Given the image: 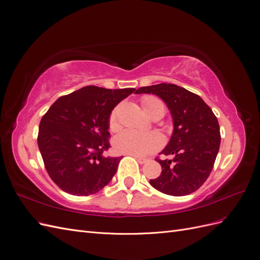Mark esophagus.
Masks as SVG:
<instances>
[{
    "label": "esophagus",
    "mask_w": 260,
    "mask_h": 260,
    "mask_svg": "<svg viewBox=\"0 0 260 260\" xmlns=\"http://www.w3.org/2000/svg\"><path fill=\"white\" fill-rule=\"evenodd\" d=\"M135 157L137 158V160L139 161V164H141V165L145 164L148 160L147 158H145V157H141V156H135Z\"/></svg>",
    "instance_id": "34e87169"
}]
</instances>
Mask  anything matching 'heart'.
<instances>
[{"label":"heart","instance_id":"heart-1","mask_svg":"<svg viewBox=\"0 0 260 260\" xmlns=\"http://www.w3.org/2000/svg\"><path fill=\"white\" fill-rule=\"evenodd\" d=\"M144 111L151 117L160 116L165 114L164 102L154 95H145L141 99ZM108 124L111 130L119 128V107L113 109L109 115ZM164 144L162 137L157 132L141 133L131 129H124L115 136L113 146L118 153L129 154L135 156H144L159 149Z\"/></svg>","mask_w":260,"mask_h":260}]
</instances>
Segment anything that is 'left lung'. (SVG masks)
I'll return each mask as SVG.
<instances>
[{"mask_svg": "<svg viewBox=\"0 0 260 260\" xmlns=\"http://www.w3.org/2000/svg\"><path fill=\"white\" fill-rule=\"evenodd\" d=\"M159 96L174 120V132L160 154L172 159H156L161 166L158 178L149 183L172 196L188 195L204 184L214 168L220 146V128L211 108L198 94L172 83L142 86L136 94Z\"/></svg>", "mask_w": 260, "mask_h": 260, "instance_id": "1", "label": "left lung"}]
</instances>
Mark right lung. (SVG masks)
<instances>
[{
  "mask_svg": "<svg viewBox=\"0 0 260 260\" xmlns=\"http://www.w3.org/2000/svg\"><path fill=\"white\" fill-rule=\"evenodd\" d=\"M135 91L83 86L60 96L42 117L38 146L50 178L62 191L88 196L113 179L121 157L103 155L111 147L109 115Z\"/></svg>",
  "mask_w": 260,
  "mask_h": 260,
  "instance_id": "add662e5",
  "label": "right lung"
}]
</instances>
